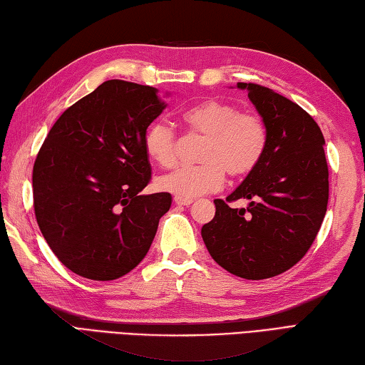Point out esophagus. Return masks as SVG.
Returning a JSON list of instances; mask_svg holds the SVG:
<instances>
[{"instance_id": "esophagus-1", "label": "esophagus", "mask_w": 365, "mask_h": 365, "mask_svg": "<svg viewBox=\"0 0 365 365\" xmlns=\"http://www.w3.org/2000/svg\"><path fill=\"white\" fill-rule=\"evenodd\" d=\"M173 201H175V205H178V206H190L193 203L192 198H181V197H175Z\"/></svg>"}]
</instances>
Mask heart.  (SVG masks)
Listing matches in <instances>:
<instances>
[{
    "label": "heart",
    "instance_id": "b5f03b06",
    "mask_svg": "<svg viewBox=\"0 0 365 365\" xmlns=\"http://www.w3.org/2000/svg\"><path fill=\"white\" fill-rule=\"evenodd\" d=\"M190 131L205 135L200 165H185L159 178L158 185L175 197L195 198L218 190L225 172L245 176L257 167L267 148V128L261 117L240 114L230 103L207 100L193 104L181 114ZM143 150L151 162L172 167L176 160V135L167 125H151L143 135Z\"/></svg>",
    "mask_w": 365,
    "mask_h": 365
}]
</instances>
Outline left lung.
I'll use <instances>...</instances> for the list:
<instances>
[{"label": "left lung", "instance_id": "left-lung-1", "mask_svg": "<svg viewBox=\"0 0 365 365\" xmlns=\"http://www.w3.org/2000/svg\"><path fill=\"white\" fill-rule=\"evenodd\" d=\"M248 92L267 128V148L257 167L226 200L250 201L230 208L214 200L215 217L201 228L214 261L245 279L289 270L309 250L328 206L325 139L306 110L269 87L237 83Z\"/></svg>", "mask_w": 365, "mask_h": 365}]
</instances>
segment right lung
Listing matches in <instances>:
<instances>
[{
  "label": "right lung",
  "instance_id": "right-lung-1",
  "mask_svg": "<svg viewBox=\"0 0 365 365\" xmlns=\"http://www.w3.org/2000/svg\"><path fill=\"white\" fill-rule=\"evenodd\" d=\"M165 108L158 88L110 79L48 133L32 170L36 218L79 277L117 279L148 253L172 195H140L151 180L143 135Z\"/></svg>",
  "mask_w": 365,
  "mask_h": 365
}]
</instances>
